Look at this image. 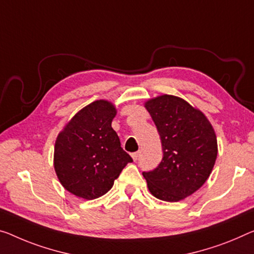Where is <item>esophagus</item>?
Here are the masks:
<instances>
[{
  "label": "esophagus",
  "instance_id": "1",
  "mask_svg": "<svg viewBox=\"0 0 254 254\" xmlns=\"http://www.w3.org/2000/svg\"><path fill=\"white\" fill-rule=\"evenodd\" d=\"M139 157V152H134V153H131V158L134 161H137Z\"/></svg>",
  "mask_w": 254,
  "mask_h": 254
}]
</instances>
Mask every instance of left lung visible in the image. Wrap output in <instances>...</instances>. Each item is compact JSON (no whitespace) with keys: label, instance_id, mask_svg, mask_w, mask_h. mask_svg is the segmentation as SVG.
Returning a JSON list of instances; mask_svg holds the SVG:
<instances>
[{"label":"left lung","instance_id":"1","mask_svg":"<svg viewBox=\"0 0 254 254\" xmlns=\"http://www.w3.org/2000/svg\"><path fill=\"white\" fill-rule=\"evenodd\" d=\"M145 108L157 126L163 157L160 165L144 171L147 187L155 197L177 202L204 184L217 159L214 130L201 111L181 97L161 95Z\"/></svg>","mask_w":254,"mask_h":254}]
</instances>
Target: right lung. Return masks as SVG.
<instances>
[{"mask_svg": "<svg viewBox=\"0 0 254 254\" xmlns=\"http://www.w3.org/2000/svg\"><path fill=\"white\" fill-rule=\"evenodd\" d=\"M116 108L100 100L81 109L59 135L54 169L62 186L78 197L93 200L114 186L132 159L111 127Z\"/></svg>", "mask_w": 254, "mask_h": 254, "instance_id": "1", "label": "right lung"}]
</instances>
